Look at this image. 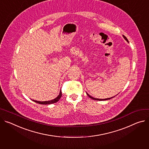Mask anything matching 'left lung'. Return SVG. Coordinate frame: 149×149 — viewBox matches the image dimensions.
I'll list each match as a JSON object with an SVG mask.
<instances>
[{
	"label": "left lung",
	"instance_id": "obj_1",
	"mask_svg": "<svg viewBox=\"0 0 149 149\" xmlns=\"http://www.w3.org/2000/svg\"><path fill=\"white\" fill-rule=\"evenodd\" d=\"M123 37H124V38L127 40V41L128 42V39L127 38V37L125 36H124L123 35ZM87 93V96L90 97V98H91V99H93V100H99V101H102V100H109V99H112V98H113V97H110V98H107V99H96V98H94V97H91V96H90L89 94L87 93Z\"/></svg>",
	"mask_w": 149,
	"mask_h": 149
}]
</instances>
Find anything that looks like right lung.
<instances>
[{"label":"right lung","instance_id":"right-lung-1","mask_svg":"<svg viewBox=\"0 0 149 149\" xmlns=\"http://www.w3.org/2000/svg\"><path fill=\"white\" fill-rule=\"evenodd\" d=\"M62 96V91L61 90L60 91V93L58 95V96L55 98V99L52 100H49V101H45V102H39V101H37V100H33L34 102H35L37 103H39V104H52L54 103H56L57 102H58L59 100V99H61Z\"/></svg>","mask_w":149,"mask_h":149}]
</instances>
